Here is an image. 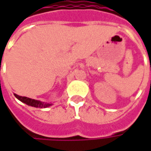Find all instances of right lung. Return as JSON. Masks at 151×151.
Instances as JSON below:
<instances>
[{"label": "right lung", "instance_id": "obj_1", "mask_svg": "<svg viewBox=\"0 0 151 151\" xmlns=\"http://www.w3.org/2000/svg\"><path fill=\"white\" fill-rule=\"evenodd\" d=\"M14 96L18 99V100H20L22 103H24L26 104L34 107V108H45L47 107H50L52 104H49V103H44V102H41L40 100H36V99H33L27 98L25 96H19V95L14 94Z\"/></svg>", "mask_w": 151, "mask_h": 151}]
</instances>
